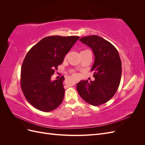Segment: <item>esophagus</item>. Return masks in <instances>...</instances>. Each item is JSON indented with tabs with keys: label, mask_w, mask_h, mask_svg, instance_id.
<instances>
[{
	"label": "esophagus",
	"mask_w": 145,
	"mask_h": 145,
	"mask_svg": "<svg viewBox=\"0 0 145 145\" xmlns=\"http://www.w3.org/2000/svg\"><path fill=\"white\" fill-rule=\"evenodd\" d=\"M74 80H75V82L77 83H78V82H79V79H78V78H75V79H74Z\"/></svg>",
	"instance_id": "obj_1"
}]
</instances>
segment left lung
<instances>
[{
  "label": "left lung",
  "instance_id": "left-lung-1",
  "mask_svg": "<svg viewBox=\"0 0 145 145\" xmlns=\"http://www.w3.org/2000/svg\"><path fill=\"white\" fill-rule=\"evenodd\" d=\"M80 41L93 50L95 57L91 68L94 81L80 80L77 90L86 102L97 106L106 103L120 85L121 62L116 48L110 42L96 35L82 37Z\"/></svg>",
  "mask_w": 145,
  "mask_h": 145
}]
</instances>
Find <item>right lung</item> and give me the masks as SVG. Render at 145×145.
I'll use <instances>...</instances> for the list:
<instances>
[{
	"mask_svg": "<svg viewBox=\"0 0 145 145\" xmlns=\"http://www.w3.org/2000/svg\"><path fill=\"white\" fill-rule=\"evenodd\" d=\"M79 37H46L31 48L21 68L20 85L28 102L39 110L50 112L62 103L63 76L51 80L55 69Z\"/></svg>",
	"mask_w": 145,
	"mask_h": 145,
	"instance_id": "obj_1",
	"label": "right lung"
}]
</instances>
